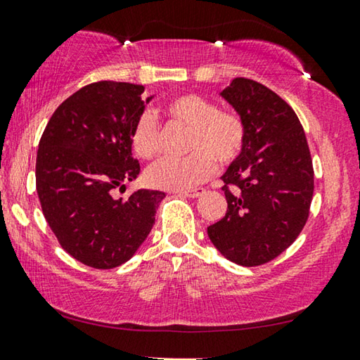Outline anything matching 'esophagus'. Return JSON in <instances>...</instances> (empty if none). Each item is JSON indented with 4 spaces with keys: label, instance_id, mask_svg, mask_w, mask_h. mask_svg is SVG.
<instances>
[{
    "label": "esophagus",
    "instance_id": "1",
    "mask_svg": "<svg viewBox=\"0 0 360 360\" xmlns=\"http://www.w3.org/2000/svg\"><path fill=\"white\" fill-rule=\"evenodd\" d=\"M179 195H186V197H191V198H197L205 194V189L203 187H197V189H191V191H182V192H178Z\"/></svg>",
    "mask_w": 360,
    "mask_h": 360
}]
</instances>
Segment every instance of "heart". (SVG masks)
<instances>
[{
	"instance_id": "b5f03b06",
	"label": "heart",
	"mask_w": 360,
	"mask_h": 360,
	"mask_svg": "<svg viewBox=\"0 0 360 360\" xmlns=\"http://www.w3.org/2000/svg\"><path fill=\"white\" fill-rule=\"evenodd\" d=\"M171 122L189 127L184 158H165L147 169V182L157 189L186 191L210 179L217 163L229 165L239 157L245 142V127L238 115L218 108L214 101L197 94L179 95L165 106ZM132 148L143 160L160 152L162 131L150 110L137 116L131 132Z\"/></svg>"
}]
</instances>
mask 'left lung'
I'll list each match as a JSON object with an SVG mask.
<instances>
[{"label": "left lung", "mask_w": 360, "mask_h": 360, "mask_svg": "<svg viewBox=\"0 0 360 360\" xmlns=\"http://www.w3.org/2000/svg\"><path fill=\"white\" fill-rule=\"evenodd\" d=\"M245 127L239 157L221 176L226 214L207 228L228 260L264 265L286 250L305 226L314 166L296 112L273 90L236 77L221 94Z\"/></svg>", "instance_id": "left-lung-1"}]
</instances>
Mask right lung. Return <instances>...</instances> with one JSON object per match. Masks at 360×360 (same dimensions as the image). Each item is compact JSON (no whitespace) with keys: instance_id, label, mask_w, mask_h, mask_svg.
<instances>
[{"instance_id":"add662e5","label":"right lung","mask_w":360,"mask_h":360,"mask_svg":"<svg viewBox=\"0 0 360 360\" xmlns=\"http://www.w3.org/2000/svg\"><path fill=\"white\" fill-rule=\"evenodd\" d=\"M142 94L137 84L85 85L53 112L37 152V194L46 223L69 255L98 270L136 254L165 197L148 189L126 200L112 195L141 173L131 132L152 100H142Z\"/></svg>"}]
</instances>
